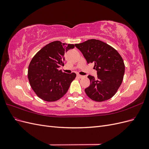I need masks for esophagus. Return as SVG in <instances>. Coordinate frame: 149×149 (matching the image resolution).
I'll use <instances>...</instances> for the list:
<instances>
[{"label": "esophagus", "instance_id": "esophagus-1", "mask_svg": "<svg viewBox=\"0 0 149 149\" xmlns=\"http://www.w3.org/2000/svg\"><path fill=\"white\" fill-rule=\"evenodd\" d=\"M77 77L79 78H82L84 77V76H82V75H80V74H77Z\"/></svg>", "mask_w": 149, "mask_h": 149}]
</instances>
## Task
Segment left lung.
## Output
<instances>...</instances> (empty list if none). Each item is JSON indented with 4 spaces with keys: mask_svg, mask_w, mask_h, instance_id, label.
<instances>
[{
    "mask_svg": "<svg viewBox=\"0 0 149 149\" xmlns=\"http://www.w3.org/2000/svg\"><path fill=\"white\" fill-rule=\"evenodd\" d=\"M75 47L81 52L88 63H94L97 78L89 75L90 86L84 89L92 100L102 102L109 100L123 82L125 65L123 58L113 47L99 40L91 39Z\"/></svg>",
    "mask_w": 149,
    "mask_h": 149,
    "instance_id": "left-lung-1",
    "label": "left lung"
}]
</instances>
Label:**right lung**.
<instances>
[{"instance_id":"obj_1","label":"right lung","mask_w":149,"mask_h":149,"mask_svg":"<svg viewBox=\"0 0 149 149\" xmlns=\"http://www.w3.org/2000/svg\"><path fill=\"white\" fill-rule=\"evenodd\" d=\"M74 47L73 44L55 41L43 47L31 59L28 78L31 88L42 100L56 101L68 91L76 75L63 73L58 68L64 66L65 52Z\"/></svg>"}]
</instances>
